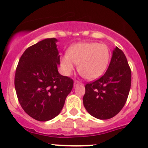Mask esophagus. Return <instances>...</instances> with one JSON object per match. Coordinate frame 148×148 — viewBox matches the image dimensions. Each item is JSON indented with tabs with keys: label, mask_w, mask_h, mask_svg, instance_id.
Returning <instances> with one entry per match:
<instances>
[{
	"label": "esophagus",
	"mask_w": 148,
	"mask_h": 148,
	"mask_svg": "<svg viewBox=\"0 0 148 148\" xmlns=\"http://www.w3.org/2000/svg\"><path fill=\"white\" fill-rule=\"evenodd\" d=\"M80 84H81L80 82H78V81H74V87H76V86H79Z\"/></svg>",
	"instance_id": "1"
}]
</instances>
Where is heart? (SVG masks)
<instances>
[{
  "instance_id": "obj_1",
  "label": "heart",
  "mask_w": 148,
  "mask_h": 148,
  "mask_svg": "<svg viewBox=\"0 0 148 148\" xmlns=\"http://www.w3.org/2000/svg\"><path fill=\"white\" fill-rule=\"evenodd\" d=\"M110 52L108 46L97 42H79L73 45L61 58V66L66 75L74 71V64L86 79L94 80L102 77L108 66Z\"/></svg>"
}]
</instances>
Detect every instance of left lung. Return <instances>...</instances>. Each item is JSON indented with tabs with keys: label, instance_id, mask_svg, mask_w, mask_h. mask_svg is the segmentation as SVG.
<instances>
[{
	"label": "left lung",
	"instance_id": "obj_1",
	"mask_svg": "<svg viewBox=\"0 0 148 148\" xmlns=\"http://www.w3.org/2000/svg\"><path fill=\"white\" fill-rule=\"evenodd\" d=\"M131 85V71L122 50L116 47L106 74L86 84L83 105L88 114L99 119H108L125 104Z\"/></svg>",
	"mask_w": 148,
	"mask_h": 148
}]
</instances>
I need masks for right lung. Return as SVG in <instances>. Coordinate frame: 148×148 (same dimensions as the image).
Instances as JSON below:
<instances>
[{"label": "right lung", "instance_id": "1", "mask_svg": "<svg viewBox=\"0 0 148 148\" xmlns=\"http://www.w3.org/2000/svg\"><path fill=\"white\" fill-rule=\"evenodd\" d=\"M56 38L28 48L20 58L14 76L18 100L25 112L40 122L54 119L62 110L74 81L58 72Z\"/></svg>", "mask_w": 148, "mask_h": 148}]
</instances>
